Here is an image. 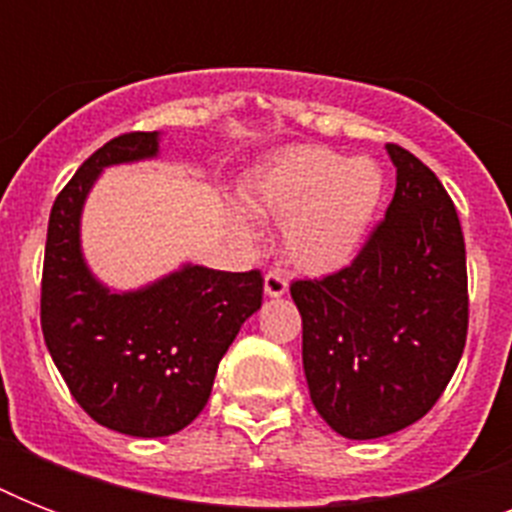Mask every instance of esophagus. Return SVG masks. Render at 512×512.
Wrapping results in <instances>:
<instances>
[{
  "label": "esophagus",
  "instance_id": "1",
  "mask_svg": "<svg viewBox=\"0 0 512 512\" xmlns=\"http://www.w3.org/2000/svg\"><path fill=\"white\" fill-rule=\"evenodd\" d=\"M289 289V281L284 273L268 271L265 273V295L268 297H281Z\"/></svg>",
  "mask_w": 512,
  "mask_h": 512
}]
</instances>
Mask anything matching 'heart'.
Listing matches in <instances>:
<instances>
[{
  "instance_id": "1",
  "label": "heart",
  "mask_w": 512,
  "mask_h": 512,
  "mask_svg": "<svg viewBox=\"0 0 512 512\" xmlns=\"http://www.w3.org/2000/svg\"><path fill=\"white\" fill-rule=\"evenodd\" d=\"M385 177L372 159H348L324 146L281 154L249 185L255 217L281 223V252L297 271L332 273L358 255L382 201ZM252 244L247 225L236 228Z\"/></svg>"
}]
</instances>
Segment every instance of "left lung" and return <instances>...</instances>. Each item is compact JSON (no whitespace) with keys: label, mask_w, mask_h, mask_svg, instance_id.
Wrapping results in <instances>:
<instances>
[{"label":"left lung","mask_w":512,"mask_h":512,"mask_svg":"<svg viewBox=\"0 0 512 512\" xmlns=\"http://www.w3.org/2000/svg\"><path fill=\"white\" fill-rule=\"evenodd\" d=\"M396 191L345 268L292 281L311 401L366 441L433 409L468 340V265L454 201L414 154L388 143Z\"/></svg>","instance_id":"left-lung-1"}]
</instances>
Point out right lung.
I'll use <instances>...</instances> for the list:
<instances>
[{
  "label": "right lung",
  "mask_w": 512,
  "mask_h": 512,
  "mask_svg": "<svg viewBox=\"0 0 512 512\" xmlns=\"http://www.w3.org/2000/svg\"><path fill=\"white\" fill-rule=\"evenodd\" d=\"M156 154V132L108 140L52 204L42 268V335L92 420L138 438L172 436L207 406L217 364L263 303V273L188 265L154 287L111 295L84 268L79 212L103 167Z\"/></svg>",
  "instance_id": "obj_1"
}]
</instances>
